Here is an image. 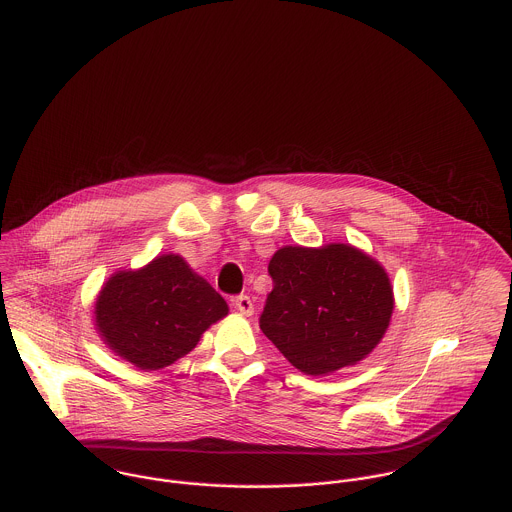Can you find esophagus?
I'll list each match as a JSON object with an SVG mask.
<instances>
[{"mask_svg":"<svg viewBox=\"0 0 512 512\" xmlns=\"http://www.w3.org/2000/svg\"><path fill=\"white\" fill-rule=\"evenodd\" d=\"M235 309L241 313V315H245V317H251L253 315V301H251V297H247V295H239L237 299H235Z\"/></svg>","mask_w":512,"mask_h":512,"instance_id":"34e87169","label":"esophagus"}]
</instances>
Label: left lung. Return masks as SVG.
<instances>
[{"label":"left lung","mask_w":512,"mask_h":512,"mask_svg":"<svg viewBox=\"0 0 512 512\" xmlns=\"http://www.w3.org/2000/svg\"><path fill=\"white\" fill-rule=\"evenodd\" d=\"M259 319L301 373L325 377L363 361L389 329L395 297L385 267L349 243L281 247Z\"/></svg>","instance_id":"8db88e82"}]
</instances>
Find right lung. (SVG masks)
Segmentation results:
<instances>
[{"mask_svg":"<svg viewBox=\"0 0 512 512\" xmlns=\"http://www.w3.org/2000/svg\"><path fill=\"white\" fill-rule=\"evenodd\" d=\"M227 313L225 299L175 253L135 271H115L93 307L103 343L141 371H159L185 357Z\"/></svg>","mask_w":512,"mask_h":512,"instance_id":"obj_1","label":"right lung"}]
</instances>
